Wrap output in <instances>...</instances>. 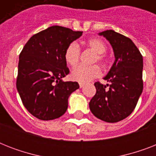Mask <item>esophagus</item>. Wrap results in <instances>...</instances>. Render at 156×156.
Returning <instances> with one entry per match:
<instances>
[{
    "instance_id": "obj_1",
    "label": "esophagus",
    "mask_w": 156,
    "mask_h": 156,
    "mask_svg": "<svg viewBox=\"0 0 156 156\" xmlns=\"http://www.w3.org/2000/svg\"><path fill=\"white\" fill-rule=\"evenodd\" d=\"M79 87H80V88H83V87H84V84H83V83H79Z\"/></svg>"
}]
</instances>
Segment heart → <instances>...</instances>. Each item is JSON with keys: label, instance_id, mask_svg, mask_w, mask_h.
Returning a JSON list of instances; mask_svg holds the SVG:
<instances>
[{"label": "heart", "instance_id": "1", "mask_svg": "<svg viewBox=\"0 0 156 156\" xmlns=\"http://www.w3.org/2000/svg\"><path fill=\"white\" fill-rule=\"evenodd\" d=\"M87 46L95 51L97 53V57L95 61L104 62V53L106 52V45L100 39H90L87 42ZM80 56V48L76 43H71L66 48L64 57L66 63L71 66H74L78 62ZM101 74V70L97 66H87L80 65L73 69L71 72V78L73 81L78 82L80 83H87L97 78Z\"/></svg>", "mask_w": 156, "mask_h": 156}]
</instances>
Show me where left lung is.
<instances>
[{
  "mask_svg": "<svg viewBox=\"0 0 156 156\" xmlns=\"http://www.w3.org/2000/svg\"><path fill=\"white\" fill-rule=\"evenodd\" d=\"M99 35L110 43L115 61L104 78L109 84L95 83L96 94L89 107L97 118L114 123L126 118L135 108L143 89V59L129 38L112 30Z\"/></svg>",
  "mask_w": 156,
  "mask_h": 156,
  "instance_id": "8db88e82",
  "label": "left lung"
}]
</instances>
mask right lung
I'll use <instances>...</instances> for the list:
<instances>
[{"label": "right lung", "mask_w": 156, "mask_h": 156, "mask_svg": "<svg viewBox=\"0 0 156 156\" xmlns=\"http://www.w3.org/2000/svg\"><path fill=\"white\" fill-rule=\"evenodd\" d=\"M83 31L52 26L30 38L18 61L17 90L23 105L43 121L61 116L68 108V99L79 88L77 82H64L69 70L64 54Z\"/></svg>", "instance_id": "add662e5"}]
</instances>
